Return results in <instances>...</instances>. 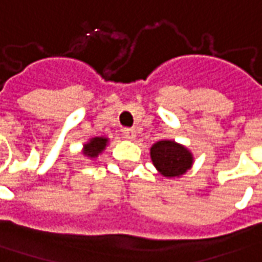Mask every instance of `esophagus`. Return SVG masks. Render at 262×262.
<instances>
[{"label":"esophagus","mask_w":262,"mask_h":262,"mask_svg":"<svg viewBox=\"0 0 262 262\" xmlns=\"http://www.w3.org/2000/svg\"><path fill=\"white\" fill-rule=\"evenodd\" d=\"M123 135L125 139H129V141H133L135 137H137V133H135V129L134 128H124L123 129Z\"/></svg>","instance_id":"1"}]
</instances>
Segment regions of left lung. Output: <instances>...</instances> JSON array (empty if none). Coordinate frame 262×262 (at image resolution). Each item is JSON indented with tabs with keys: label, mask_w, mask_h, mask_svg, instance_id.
I'll list each match as a JSON object with an SVG mask.
<instances>
[{
	"label": "left lung",
	"mask_w": 262,
	"mask_h": 262,
	"mask_svg": "<svg viewBox=\"0 0 262 262\" xmlns=\"http://www.w3.org/2000/svg\"><path fill=\"white\" fill-rule=\"evenodd\" d=\"M150 160L163 177L174 179L191 169L194 156L184 145L173 139H162L150 146Z\"/></svg>",
	"instance_id": "left-lung-1"
}]
</instances>
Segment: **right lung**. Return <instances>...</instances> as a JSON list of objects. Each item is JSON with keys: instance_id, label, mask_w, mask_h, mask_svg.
I'll return each mask as SVG.
<instances>
[{"instance_id": "obj_1", "label": "right lung", "mask_w": 262, "mask_h": 262, "mask_svg": "<svg viewBox=\"0 0 262 262\" xmlns=\"http://www.w3.org/2000/svg\"><path fill=\"white\" fill-rule=\"evenodd\" d=\"M108 144V138L106 137H93L88 142L83 144L82 148V155L88 159H96L103 150L106 149Z\"/></svg>"}]
</instances>
